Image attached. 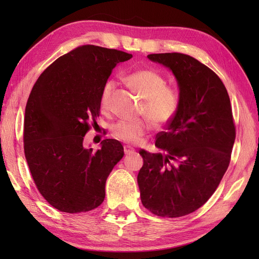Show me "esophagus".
Instances as JSON below:
<instances>
[{
    "label": "esophagus",
    "instance_id": "1",
    "mask_svg": "<svg viewBox=\"0 0 259 259\" xmlns=\"http://www.w3.org/2000/svg\"><path fill=\"white\" fill-rule=\"evenodd\" d=\"M134 152H135L134 148L128 147V146L124 147V153H125V155H130V153H134Z\"/></svg>",
    "mask_w": 259,
    "mask_h": 259
}]
</instances>
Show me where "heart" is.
I'll list each match as a JSON object with an SVG mask.
<instances>
[{
    "mask_svg": "<svg viewBox=\"0 0 259 259\" xmlns=\"http://www.w3.org/2000/svg\"><path fill=\"white\" fill-rule=\"evenodd\" d=\"M125 81L141 98H144L140 113L150 118L156 125L167 124L176 117L180 107L179 93L174 88L167 85V81L161 73L152 69H139L126 74ZM114 88L115 82L112 79L103 83L100 93L102 109L109 108ZM150 120H120L113 124L112 135L119 140L135 144L151 128Z\"/></svg>",
    "mask_w": 259,
    "mask_h": 259,
    "instance_id": "heart-1",
    "label": "heart"
}]
</instances>
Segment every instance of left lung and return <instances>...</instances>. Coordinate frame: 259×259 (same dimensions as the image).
<instances>
[{
  "label": "left lung",
  "instance_id": "1",
  "mask_svg": "<svg viewBox=\"0 0 259 259\" xmlns=\"http://www.w3.org/2000/svg\"><path fill=\"white\" fill-rule=\"evenodd\" d=\"M148 59L172 71L180 107L157 135L163 153L139 151L141 202L156 216H186L212 196L229 166L236 138L232 106L223 81L195 58L172 52Z\"/></svg>",
  "mask_w": 259,
  "mask_h": 259
}]
</instances>
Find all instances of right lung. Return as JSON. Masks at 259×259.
I'll use <instances>...</instances> for the list:
<instances>
[{"mask_svg": "<svg viewBox=\"0 0 259 259\" xmlns=\"http://www.w3.org/2000/svg\"><path fill=\"white\" fill-rule=\"evenodd\" d=\"M133 54L81 46L57 59L32 88L24 115V155L37 190L60 211L79 213L101 205L106 181L123 147L104 139L85 149L84 136L100 114V93L113 68Z\"/></svg>", "mask_w": 259, "mask_h": 259, "instance_id": "add662e5", "label": "right lung"}]
</instances>
